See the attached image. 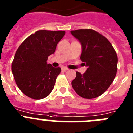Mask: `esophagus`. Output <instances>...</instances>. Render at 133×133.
Listing matches in <instances>:
<instances>
[{"label": "esophagus", "instance_id": "1", "mask_svg": "<svg viewBox=\"0 0 133 133\" xmlns=\"http://www.w3.org/2000/svg\"><path fill=\"white\" fill-rule=\"evenodd\" d=\"M68 70H69V69H68V68H67L66 67H63V68H62V71H68Z\"/></svg>", "mask_w": 133, "mask_h": 133}]
</instances>
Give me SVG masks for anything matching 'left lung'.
<instances>
[{"instance_id":"obj_1","label":"left lung","mask_w":133,"mask_h":133,"mask_svg":"<svg viewBox=\"0 0 133 133\" xmlns=\"http://www.w3.org/2000/svg\"><path fill=\"white\" fill-rule=\"evenodd\" d=\"M71 33L80 41V59L88 66L84 74L76 71L71 85L75 92L86 99L95 98L107 90L117 71L118 57L107 38L93 29H78Z\"/></svg>"}]
</instances>
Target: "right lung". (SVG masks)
<instances>
[{"instance_id":"1","label":"right lung","mask_w":133,"mask_h":133,"mask_svg":"<svg viewBox=\"0 0 133 133\" xmlns=\"http://www.w3.org/2000/svg\"><path fill=\"white\" fill-rule=\"evenodd\" d=\"M64 31L40 30L31 34L17 49L12 63V72L18 88L34 100H41L54 89L61 68L47 63L64 36Z\"/></svg>"}]
</instances>
